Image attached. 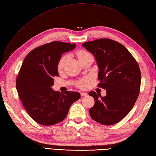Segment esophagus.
Returning <instances> with one entry per match:
<instances>
[{
  "label": "esophagus",
  "mask_w": 156,
  "mask_h": 156,
  "mask_svg": "<svg viewBox=\"0 0 156 156\" xmlns=\"http://www.w3.org/2000/svg\"><path fill=\"white\" fill-rule=\"evenodd\" d=\"M87 94H87V93H85V92H81V95L82 97H83V96H87Z\"/></svg>",
  "instance_id": "esophagus-1"
}]
</instances>
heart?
I'll return each mask as SVG.
<instances>
[{"instance_id": "obj_1", "label": "heart", "mask_w": 156, "mask_h": 156, "mask_svg": "<svg viewBox=\"0 0 156 156\" xmlns=\"http://www.w3.org/2000/svg\"><path fill=\"white\" fill-rule=\"evenodd\" d=\"M90 55L88 52H87L84 50H80L77 51V58L79 61H81L82 59H83L85 58V57L87 56ZM67 59V55H65L62 56L61 59L59 61V63H58V70H62L63 69V67L64 66V64H65L66 60ZM87 79H83V80L81 81L78 83V87H80V88H83V87H85L86 86L87 84Z\"/></svg>"}]
</instances>
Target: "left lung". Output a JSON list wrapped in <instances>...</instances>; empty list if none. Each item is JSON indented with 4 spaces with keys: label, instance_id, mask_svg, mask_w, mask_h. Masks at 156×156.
I'll return each mask as SVG.
<instances>
[{
    "label": "left lung",
    "instance_id": "1",
    "mask_svg": "<svg viewBox=\"0 0 156 156\" xmlns=\"http://www.w3.org/2000/svg\"><path fill=\"white\" fill-rule=\"evenodd\" d=\"M96 59L98 68V86L106 89L101 97L89 93L94 100L89 109L92 119L108 126L123 119L134 107L139 95L141 73L134 57L123 45L110 39H98L82 44Z\"/></svg>",
    "mask_w": 156,
    "mask_h": 156
}]
</instances>
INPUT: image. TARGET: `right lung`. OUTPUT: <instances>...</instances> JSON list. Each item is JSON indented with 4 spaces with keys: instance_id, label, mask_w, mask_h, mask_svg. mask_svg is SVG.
<instances>
[{
    "instance_id": "add662e5",
    "label": "right lung",
    "mask_w": 156,
    "mask_h": 156,
    "mask_svg": "<svg viewBox=\"0 0 156 156\" xmlns=\"http://www.w3.org/2000/svg\"><path fill=\"white\" fill-rule=\"evenodd\" d=\"M75 47V44L52 41L34 49L22 62L16 89L26 111L36 122L51 126L62 122L71 105L80 98L79 93H60L51 88L54 77L59 76L58 65L62 55Z\"/></svg>"
}]
</instances>
